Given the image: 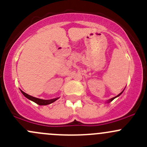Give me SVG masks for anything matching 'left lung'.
<instances>
[{
  "mask_svg": "<svg viewBox=\"0 0 147 147\" xmlns=\"http://www.w3.org/2000/svg\"><path fill=\"white\" fill-rule=\"evenodd\" d=\"M123 92H121V93H120V94H118V95L117 96H116V97H113V98H112V99H110V100H109V102H112V100H114V99H115V98H116V97H119V96L120 95V94H121V93H122Z\"/></svg>",
  "mask_w": 147,
  "mask_h": 147,
  "instance_id": "obj_1",
  "label": "left lung"
}]
</instances>
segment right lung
Returning <instances> with one entry per match:
<instances>
[{
	"label": "right lung",
	"mask_w": 147,
	"mask_h": 147,
	"mask_svg": "<svg viewBox=\"0 0 147 147\" xmlns=\"http://www.w3.org/2000/svg\"><path fill=\"white\" fill-rule=\"evenodd\" d=\"M20 91H21L22 94H23V95L25 96V97H27L28 100H31V101L35 102V103L38 104V105H50V104L53 103V102H54L55 101H56V100H57V98L52 99V100H41V99H38V98H36V97H32V96H30V95H29V94H26V92H23L22 90H20Z\"/></svg>",
	"instance_id": "add662e5"
}]
</instances>
